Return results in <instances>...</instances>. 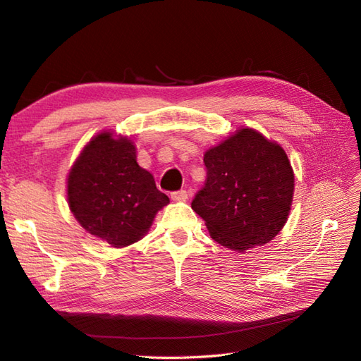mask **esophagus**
Here are the masks:
<instances>
[{
  "label": "esophagus",
  "mask_w": 361,
  "mask_h": 361,
  "mask_svg": "<svg viewBox=\"0 0 361 361\" xmlns=\"http://www.w3.org/2000/svg\"><path fill=\"white\" fill-rule=\"evenodd\" d=\"M171 200L173 202H187L188 200V192L185 190L174 191V192H171Z\"/></svg>",
  "instance_id": "obj_1"
}]
</instances>
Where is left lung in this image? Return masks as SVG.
Returning <instances> with one entry per match:
<instances>
[{"mask_svg":"<svg viewBox=\"0 0 361 361\" xmlns=\"http://www.w3.org/2000/svg\"><path fill=\"white\" fill-rule=\"evenodd\" d=\"M204 187L191 207L220 245L245 253L265 245L286 224L293 170L280 145L256 129L241 128L203 157Z\"/></svg>","mask_w":361,"mask_h":361,"instance_id":"1","label":"left lung"}]
</instances>
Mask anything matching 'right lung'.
Wrapping results in <instances>:
<instances>
[{
  "label": "right lung",
  "mask_w": 361,
  "mask_h": 361,
  "mask_svg": "<svg viewBox=\"0 0 361 361\" xmlns=\"http://www.w3.org/2000/svg\"><path fill=\"white\" fill-rule=\"evenodd\" d=\"M68 202L81 227L114 248L140 241L170 203L154 176L138 166L133 140L110 130L93 137L73 162Z\"/></svg>",
  "instance_id": "1"
}]
</instances>
